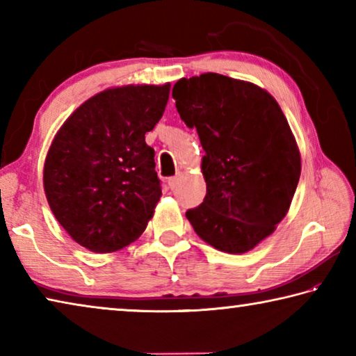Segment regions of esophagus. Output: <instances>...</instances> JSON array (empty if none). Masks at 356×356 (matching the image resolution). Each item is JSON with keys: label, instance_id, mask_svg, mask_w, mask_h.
Listing matches in <instances>:
<instances>
[{"label": "esophagus", "instance_id": "1", "mask_svg": "<svg viewBox=\"0 0 356 356\" xmlns=\"http://www.w3.org/2000/svg\"><path fill=\"white\" fill-rule=\"evenodd\" d=\"M179 179H180V176H174V177H170V179H168V185H170V188H171V190L176 188V185H177V182H179Z\"/></svg>", "mask_w": 356, "mask_h": 356}]
</instances>
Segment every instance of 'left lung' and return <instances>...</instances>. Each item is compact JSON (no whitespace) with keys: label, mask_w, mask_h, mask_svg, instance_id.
<instances>
[{"label":"left lung","mask_w":356,"mask_h":356,"mask_svg":"<svg viewBox=\"0 0 356 356\" xmlns=\"http://www.w3.org/2000/svg\"><path fill=\"white\" fill-rule=\"evenodd\" d=\"M172 97L206 152L207 195L186 218L216 250H252L284 218L298 185L300 150L284 113L265 89L212 72L179 80Z\"/></svg>","instance_id":"obj_1"}]
</instances>
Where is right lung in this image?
Returning a JSON list of instances; mask_svg holds the SVG:
<instances>
[{"label": "right lung", "mask_w": 356, "mask_h": 356, "mask_svg": "<svg viewBox=\"0 0 356 356\" xmlns=\"http://www.w3.org/2000/svg\"><path fill=\"white\" fill-rule=\"evenodd\" d=\"M170 83L105 89L70 114L51 141L44 190L69 236L113 252L141 236L160 201L146 134L163 116Z\"/></svg>", "instance_id": "add662e5"}]
</instances>
